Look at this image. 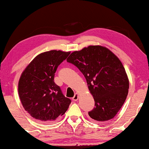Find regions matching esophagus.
<instances>
[{
	"instance_id": "34e87169",
	"label": "esophagus",
	"mask_w": 149,
	"mask_h": 149,
	"mask_svg": "<svg viewBox=\"0 0 149 149\" xmlns=\"http://www.w3.org/2000/svg\"><path fill=\"white\" fill-rule=\"evenodd\" d=\"M78 98H79V94H74V97L72 98V100H74V101H77V100H78Z\"/></svg>"
}]
</instances>
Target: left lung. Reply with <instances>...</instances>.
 I'll list each match as a JSON object with an SVG mask.
<instances>
[{
  "mask_svg": "<svg viewBox=\"0 0 149 149\" xmlns=\"http://www.w3.org/2000/svg\"><path fill=\"white\" fill-rule=\"evenodd\" d=\"M67 61L83 73L95 107L89 111L93 120L103 123L113 118L128 94L129 79L115 54L102 46H89L70 54Z\"/></svg>",
  "mask_w": 149,
  "mask_h": 149,
  "instance_id": "left-lung-1",
  "label": "left lung"
}]
</instances>
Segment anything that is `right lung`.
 Masks as SVG:
<instances>
[{"label":"right lung","mask_w":149,"mask_h":149,"mask_svg":"<svg viewBox=\"0 0 149 149\" xmlns=\"http://www.w3.org/2000/svg\"><path fill=\"white\" fill-rule=\"evenodd\" d=\"M70 52L46 51L37 55L21 74L18 94L24 109L35 119L42 122L55 120L64 114L71 103L54 77L60 63Z\"/></svg>","instance_id":"obj_1"}]
</instances>
